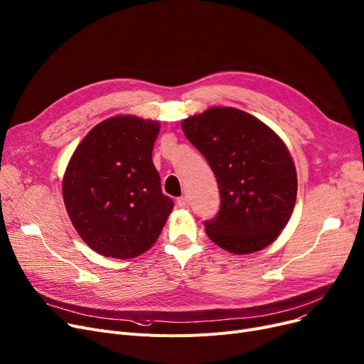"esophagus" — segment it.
<instances>
[{
	"instance_id": "1",
	"label": "esophagus",
	"mask_w": 364,
	"mask_h": 364,
	"mask_svg": "<svg viewBox=\"0 0 364 364\" xmlns=\"http://www.w3.org/2000/svg\"><path fill=\"white\" fill-rule=\"evenodd\" d=\"M177 205L180 208H188V199L186 196H181L177 199Z\"/></svg>"
}]
</instances>
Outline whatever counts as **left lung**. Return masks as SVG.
I'll return each instance as SVG.
<instances>
[{"instance_id": "8db88e82", "label": "left lung", "mask_w": 364, "mask_h": 364, "mask_svg": "<svg viewBox=\"0 0 364 364\" xmlns=\"http://www.w3.org/2000/svg\"><path fill=\"white\" fill-rule=\"evenodd\" d=\"M187 139L217 178L218 214L205 230L218 247L250 255L277 240L291 217L297 176L282 139L238 108L214 107L183 120Z\"/></svg>"}]
</instances>
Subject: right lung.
<instances>
[{"mask_svg":"<svg viewBox=\"0 0 364 364\" xmlns=\"http://www.w3.org/2000/svg\"><path fill=\"white\" fill-rule=\"evenodd\" d=\"M159 128L136 116L107 119L70 159L62 181L67 213L82 240L105 257L143 255L173 208L151 161Z\"/></svg>","mask_w":364,"mask_h":364,"instance_id":"right-lung-1","label":"right lung"}]
</instances>
